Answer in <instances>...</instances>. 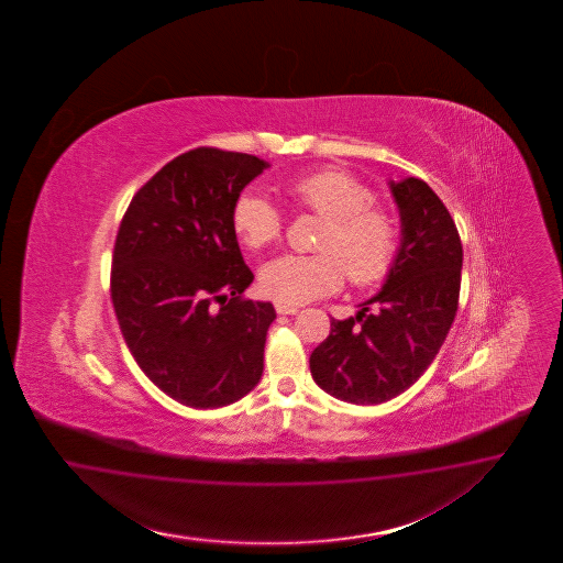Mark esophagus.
<instances>
[{
	"instance_id": "obj_1",
	"label": "esophagus",
	"mask_w": 563,
	"mask_h": 563,
	"mask_svg": "<svg viewBox=\"0 0 563 563\" xmlns=\"http://www.w3.org/2000/svg\"><path fill=\"white\" fill-rule=\"evenodd\" d=\"M274 307H276V313H280V316H295V313L299 311V307L289 306V303H280V301H276Z\"/></svg>"
}]
</instances>
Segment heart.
Returning <instances> with one entry per match:
<instances>
[{"label":"heart","mask_w":563,"mask_h":563,"mask_svg":"<svg viewBox=\"0 0 563 563\" xmlns=\"http://www.w3.org/2000/svg\"><path fill=\"white\" fill-rule=\"evenodd\" d=\"M299 206L324 219L316 241L318 254L271 260L262 273V289L280 303L301 306L341 289L344 271L358 287L374 285L393 271L400 231L393 217L374 206V194L344 170L324 169L289 186ZM231 222L250 250H262L280 238L283 217L257 191H243L235 200Z\"/></svg>","instance_id":"heart-1"}]
</instances>
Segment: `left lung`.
Masks as SVG:
<instances>
[{"label": "left lung", "instance_id": "obj_1", "mask_svg": "<svg viewBox=\"0 0 563 563\" xmlns=\"http://www.w3.org/2000/svg\"><path fill=\"white\" fill-rule=\"evenodd\" d=\"M388 186L400 214L393 271L355 318H332L330 336L309 357L313 382L351 405H382L409 390L459 309L462 243L448 208L423 179Z\"/></svg>", "mask_w": 563, "mask_h": 563}]
</instances>
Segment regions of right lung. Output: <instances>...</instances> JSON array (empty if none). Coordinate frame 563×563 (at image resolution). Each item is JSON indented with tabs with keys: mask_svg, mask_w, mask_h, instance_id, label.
I'll list each match as a JSON object with an SVG mask.
<instances>
[{
	"mask_svg": "<svg viewBox=\"0 0 563 563\" xmlns=\"http://www.w3.org/2000/svg\"><path fill=\"white\" fill-rule=\"evenodd\" d=\"M268 167L219 148L179 154L140 188L120 224L111 299L121 334L154 386L191 409L238 402L264 372L276 311L241 299L254 274L231 212Z\"/></svg>",
	"mask_w": 563,
	"mask_h": 563,
	"instance_id": "add662e5",
	"label": "right lung"
}]
</instances>
